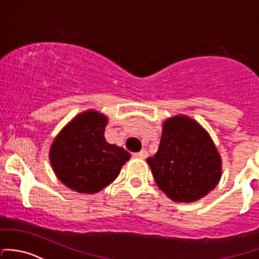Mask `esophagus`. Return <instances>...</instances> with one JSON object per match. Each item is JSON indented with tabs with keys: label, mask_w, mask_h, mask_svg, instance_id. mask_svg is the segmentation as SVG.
I'll return each instance as SVG.
<instances>
[{
	"label": "esophagus",
	"mask_w": 259,
	"mask_h": 259,
	"mask_svg": "<svg viewBox=\"0 0 259 259\" xmlns=\"http://www.w3.org/2000/svg\"><path fill=\"white\" fill-rule=\"evenodd\" d=\"M135 156L139 157V159H146V157H148V151L141 150V151L137 152V154H135Z\"/></svg>",
	"instance_id": "esophagus-1"
}]
</instances>
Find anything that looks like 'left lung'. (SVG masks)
<instances>
[{
	"mask_svg": "<svg viewBox=\"0 0 259 259\" xmlns=\"http://www.w3.org/2000/svg\"><path fill=\"white\" fill-rule=\"evenodd\" d=\"M146 161L160 190L176 202L200 200L221 178V159L211 138L187 116L164 122L157 152Z\"/></svg>",
	"mask_w": 259,
	"mask_h": 259,
	"instance_id": "1",
	"label": "left lung"
}]
</instances>
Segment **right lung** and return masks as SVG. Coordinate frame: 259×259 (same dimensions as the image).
Wrapping results in <instances>:
<instances>
[{
  "label": "right lung",
  "instance_id": "add662e5",
  "mask_svg": "<svg viewBox=\"0 0 259 259\" xmlns=\"http://www.w3.org/2000/svg\"><path fill=\"white\" fill-rule=\"evenodd\" d=\"M107 118L85 111L73 119L52 144L51 164L56 175L69 189L95 194L118 178L130 159L122 148L107 143Z\"/></svg>",
  "mask_w": 259,
  "mask_h": 259
}]
</instances>
